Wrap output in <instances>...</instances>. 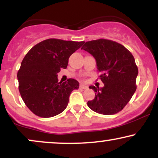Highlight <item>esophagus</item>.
Here are the masks:
<instances>
[{"label": "esophagus", "mask_w": 158, "mask_h": 158, "mask_svg": "<svg viewBox=\"0 0 158 158\" xmlns=\"http://www.w3.org/2000/svg\"><path fill=\"white\" fill-rule=\"evenodd\" d=\"M79 88H80L81 89H87V88H88V86L85 84H81L79 85Z\"/></svg>", "instance_id": "esophagus-1"}]
</instances>
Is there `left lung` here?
<instances>
[{
    "label": "left lung",
    "mask_w": 158,
    "mask_h": 158,
    "mask_svg": "<svg viewBox=\"0 0 158 158\" xmlns=\"http://www.w3.org/2000/svg\"><path fill=\"white\" fill-rule=\"evenodd\" d=\"M81 50L95 58L98 71L104 87L89 88L95 92V98L88 106L104 115L117 114L123 109L135 94L138 68L131 52L122 44L111 40L100 39L87 41Z\"/></svg>",
    "instance_id": "8db88e82"
}]
</instances>
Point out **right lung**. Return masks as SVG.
Wrapping results in <instances>:
<instances>
[{"label": "right lung", "mask_w": 158, "mask_h": 158, "mask_svg": "<svg viewBox=\"0 0 158 158\" xmlns=\"http://www.w3.org/2000/svg\"><path fill=\"white\" fill-rule=\"evenodd\" d=\"M84 43L49 39L26 54L17 77L21 98L32 113L48 118L67 108L70 94L79 84L73 79L58 82L57 73L61 68H67L69 57Z\"/></svg>", "instance_id": "obj_1"}]
</instances>
